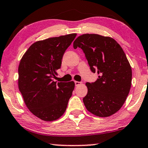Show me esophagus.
<instances>
[{"label":"esophagus","instance_id":"esophagus-1","mask_svg":"<svg viewBox=\"0 0 148 148\" xmlns=\"http://www.w3.org/2000/svg\"><path fill=\"white\" fill-rule=\"evenodd\" d=\"M82 84V82H77V81H75V85L76 86H79V85H81Z\"/></svg>","mask_w":148,"mask_h":148}]
</instances>
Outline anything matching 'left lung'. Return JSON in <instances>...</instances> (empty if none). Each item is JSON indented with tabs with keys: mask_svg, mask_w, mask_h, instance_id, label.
Masks as SVG:
<instances>
[{
	"mask_svg": "<svg viewBox=\"0 0 148 148\" xmlns=\"http://www.w3.org/2000/svg\"><path fill=\"white\" fill-rule=\"evenodd\" d=\"M73 48L84 52L92 72L99 75L96 82L86 83L88 94L83 98L87 110L107 117L116 112L130 91L132 70L124 51L116 40L98 34H84Z\"/></svg>",
	"mask_w": 148,
	"mask_h": 148,
	"instance_id": "8db88e82",
	"label": "left lung"
}]
</instances>
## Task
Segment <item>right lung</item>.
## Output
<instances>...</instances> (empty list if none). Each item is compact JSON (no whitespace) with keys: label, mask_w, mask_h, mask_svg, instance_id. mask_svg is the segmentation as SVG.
<instances>
[{"label":"right lung","mask_w":148,"mask_h":148,"mask_svg":"<svg viewBox=\"0 0 148 148\" xmlns=\"http://www.w3.org/2000/svg\"><path fill=\"white\" fill-rule=\"evenodd\" d=\"M76 34L50 38L34 43L22 57L18 85L24 102L32 113L45 121L63 114L72 96L75 83L56 82V70Z\"/></svg>","instance_id":"add662e5"}]
</instances>
